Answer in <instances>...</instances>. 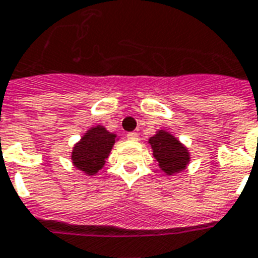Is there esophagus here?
<instances>
[{"label":"esophagus","mask_w":258,"mask_h":258,"mask_svg":"<svg viewBox=\"0 0 258 258\" xmlns=\"http://www.w3.org/2000/svg\"><path fill=\"white\" fill-rule=\"evenodd\" d=\"M127 138H128L130 141H138L139 135L133 131V133H128V134H127Z\"/></svg>","instance_id":"obj_1"}]
</instances>
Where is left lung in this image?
<instances>
[{"mask_svg": "<svg viewBox=\"0 0 258 258\" xmlns=\"http://www.w3.org/2000/svg\"><path fill=\"white\" fill-rule=\"evenodd\" d=\"M154 158L158 165L167 175L183 171L190 161V154L176 138L167 131H158L157 134L149 139Z\"/></svg>", "mask_w": 258, "mask_h": 258, "instance_id": "8db88e82", "label": "left lung"}]
</instances>
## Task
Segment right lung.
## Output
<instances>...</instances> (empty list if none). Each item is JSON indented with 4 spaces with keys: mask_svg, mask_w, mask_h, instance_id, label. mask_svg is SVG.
<instances>
[{
    "mask_svg": "<svg viewBox=\"0 0 258 258\" xmlns=\"http://www.w3.org/2000/svg\"><path fill=\"white\" fill-rule=\"evenodd\" d=\"M116 135L110 134L102 125L89 130L72 152V163L87 175H94L104 167L105 160L114 144Z\"/></svg>",
    "mask_w": 258,
    "mask_h": 258,
    "instance_id": "obj_1",
    "label": "right lung"
}]
</instances>
